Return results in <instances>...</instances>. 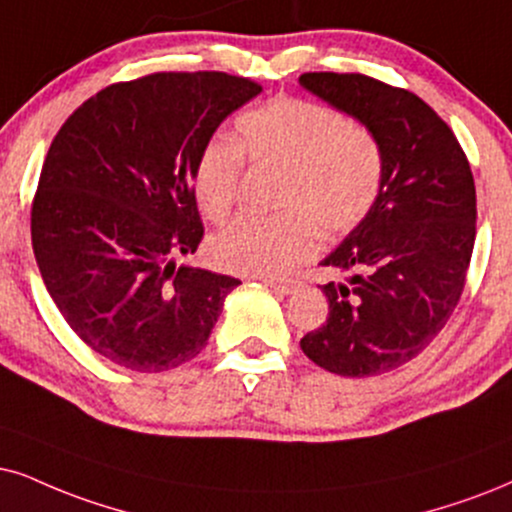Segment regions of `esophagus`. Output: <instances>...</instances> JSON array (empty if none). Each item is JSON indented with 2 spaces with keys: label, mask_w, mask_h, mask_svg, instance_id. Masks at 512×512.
<instances>
[{
  "label": "esophagus",
  "mask_w": 512,
  "mask_h": 512,
  "mask_svg": "<svg viewBox=\"0 0 512 512\" xmlns=\"http://www.w3.org/2000/svg\"><path fill=\"white\" fill-rule=\"evenodd\" d=\"M262 283H264V286H269L278 295H290V293H295V288H297V281H293V278L262 276Z\"/></svg>",
  "instance_id": "esophagus-1"
}]
</instances>
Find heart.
Here are the masks:
<instances>
[{"label": "heart", "mask_w": 512, "mask_h": 512, "mask_svg": "<svg viewBox=\"0 0 512 512\" xmlns=\"http://www.w3.org/2000/svg\"><path fill=\"white\" fill-rule=\"evenodd\" d=\"M238 146L215 139L193 167V193L210 222L236 208L243 153L257 167H278L271 217H238L210 241L219 269L245 276H276L312 257L316 229L335 238L354 231L383 189V148L371 129L347 122L323 103L278 96L243 113Z\"/></svg>", "instance_id": "b5f03b06"}]
</instances>
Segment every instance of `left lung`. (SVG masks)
<instances>
[{
    "label": "left lung",
    "instance_id": "left-lung-1",
    "mask_svg": "<svg viewBox=\"0 0 512 512\" xmlns=\"http://www.w3.org/2000/svg\"><path fill=\"white\" fill-rule=\"evenodd\" d=\"M300 84L357 118L383 148L373 210L321 264L328 319L300 340L326 371L366 378L418 357L461 300L475 245L470 163L449 125L416 94L359 73H304Z\"/></svg>",
    "mask_w": 512,
    "mask_h": 512
}]
</instances>
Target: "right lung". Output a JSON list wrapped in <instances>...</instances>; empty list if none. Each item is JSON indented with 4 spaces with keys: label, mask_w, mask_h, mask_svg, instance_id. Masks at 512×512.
Instances as JSON below:
<instances>
[{
    "label": "right lung",
    "mask_w": 512,
    "mask_h": 512,
    "mask_svg": "<svg viewBox=\"0 0 512 512\" xmlns=\"http://www.w3.org/2000/svg\"><path fill=\"white\" fill-rule=\"evenodd\" d=\"M257 82L215 70L101 89L63 122L30 231L51 300L77 338L139 373L200 354L238 278L177 264L203 241L193 167Z\"/></svg>",
    "instance_id": "add662e5"
}]
</instances>
